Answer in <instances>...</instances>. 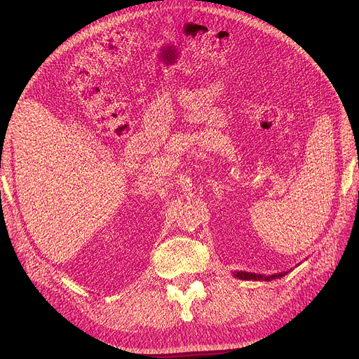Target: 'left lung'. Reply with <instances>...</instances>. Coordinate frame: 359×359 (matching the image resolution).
Here are the masks:
<instances>
[{
    "label": "left lung",
    "instance_id": "8db88e82",
    "mask_svg": "<svg viewBox=\"0 0 359 359\" xmlns=\"http://www.w3.org/2000/svg\"><path fill=\"white\" fill-rule=\"evenodd\" d=\"M288 272H280V273H273V275H262V273H252V272H244V271H238L234 272L233 275L238 279H244V280H272V279H278L285 276Z\"/></svg>",
    "mask_w": 359,
    "mask_h": 359
}]
</instances>
